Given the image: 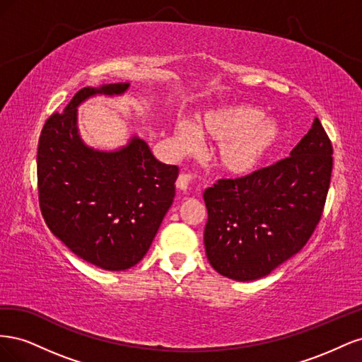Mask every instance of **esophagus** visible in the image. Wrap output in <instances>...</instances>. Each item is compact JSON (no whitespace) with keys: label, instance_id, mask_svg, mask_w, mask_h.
<instances>
[{"label":"esophagus","instance_id":"esophagus-1","mask_svg":"<svg viewBox=\"0 0 362 362\" xmlns=\"http://www.w3.org/2000/svg\"><path fill=\"white\" fill-rule=\"evenodd\" d=\"M190 181H192V175L182 172L178 175V178H177V187L180 190H187L190 185Z\"/></svg>","mask_w":362,"mask_h":362}]
</instances>
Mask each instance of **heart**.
I'll use <instances>...</instances> for the list:
<instances>
[{
  "instance_id": "obj_1",
  "label": "heart",
  "mask_w": 362,
  "mask_h": 362,
  "mask_svg": "<svg viewBox=\"0 0 362 362\" xmlns=\"http://www.w3.org/2000/svg\"><path fill=\"white\" fill-rule=\"evenodd\" d=\"M194 134L221 144L216 151L217 166L234 177L257 170L284 141L281 127L250 104L217 107L196 117L194 127H175V136L184 148L194 144Z\"/></svg>"
}]
</instances>
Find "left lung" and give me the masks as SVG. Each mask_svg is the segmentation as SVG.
<instances>
[{
	"instance_id": "obj_1",
	"label": "left lung",
	"mask_w": 362,
	"mask_h": 362,
	"mask_svg": "<svg viewBox=\"0 0 362 362\" xmlns=\"http://www.w3.org/2000/svg\"><path fill=\"white\" fill-rule=\"evenodd\" d=\"M332 144L319 119L290 157L204 192L206 258L216 272L254 281L306 245L319 225L332 173Z\"/></svg>"
}]
</instances>
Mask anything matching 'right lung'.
I'll return each mask as SVG.
<instances>
[{
  "instance_id": "right-lung-1",
  "label": "right lung",
  "mask_w": 362,
  "mask_h": 362,
  "mask_svg": "<svg viewBox=\"0 0 362 362\" xmlns=\"http://www.w3.org/2000/svg\"><path fill=\"white\" fill-rule=\"evenodd\" d=\"M128 83L78 90L52 113L37 146L39 205L51 233L76 257L104 270H127L145 257L175 198L178 166L160 163L139 137L115 152L87 148L76 107L96 93L120 95Z\"/></svg>"
}]
</instances>
